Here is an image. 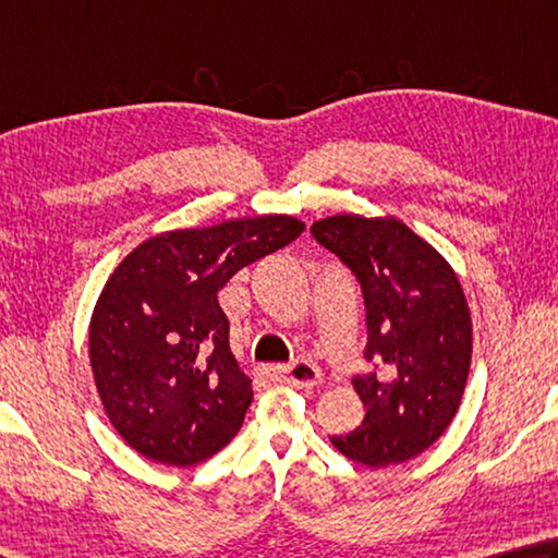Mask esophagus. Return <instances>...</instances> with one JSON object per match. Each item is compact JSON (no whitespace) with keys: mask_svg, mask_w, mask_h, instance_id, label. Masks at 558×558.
<instances>
[{"mask_svg":"<svg viewBox=\"0 0 558 558\" xmlns=\"http://www.w3.org/2000/svg\"><path fill=\"white\" fill-rule=\"evenodd\" d=\"M272 376L292 385V388H314L322 383V371L312 361H295L290 366L272 368Z\"/></svg>","mask_w":558,"mask_h":558,"instance_id":"esophagus-1","label":"esophagus"}]
</instances>
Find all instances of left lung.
Listing matches in <instances>:
<instances>
[{
  "instance_id": "obj_1",
  "label": "left lung",
  "mask_w": 558,
  "mask_h": 558,
  "mask_svg": "<svg viewBox=\"0 0 558 558\" xmlns=\"http://www.w3.org/2000/svg\"><path fill=\"white\" fill-rule=\"evenodd\" d=\"M361 282L371 373L353 378L361 427L331 444L383 469L429 449L453 420L469 380L473 327L463 288L441 253L395 217L337 215L312 225Z\"/></svg>"
}]
</instances>
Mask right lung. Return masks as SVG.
Here are the masks:
<instances>
[{
	"mask_svg": "<svg viewBox=\"0 0 558 558\" xmlns=\"http://www.w3.org/2000/svg\"><path fill=\"white\" fill-rule=\"evenodd\" d=\"M302 229L295 217L263 215L166 231L111 272L89 322V363L107 417L131 449L187 469L236 437L253 390L217 292Z\"/></svg>",
	"mask_w": 558,
	"mask_h": 558,
	"instance_id": "1",
	"label": "right lung"
}]
</instances>
